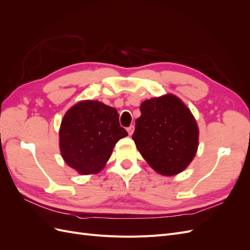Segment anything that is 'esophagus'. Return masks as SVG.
I'll list each match as a JSON object with an SVG mask.
<instances>
[{"mask_svg":"<svg viewBox=\"0 0 250 250\" xmlns=\"http://www.w3.org/2000/svg\"><path fill=\"white\" fill-rule=\"evenodd\" d=\"M127 131H128V134L132 135V133H133V131H134V126L131 125V126L128 127V128H127Z\"/></svg>","mask_w":250,"mask_h":250,"instance_id":"esophagus-1","label":"esophagus"}]
</instances>
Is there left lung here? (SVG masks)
<instances>
[{"mask_svg":"<svg viewBox=\"0 0 250 250\" xmlns=\"http://www.w3.org/2000/svg\"><path fill=\"white\" fill-rule=\"evenodd\" d=\"M132 140L155 172L173 176L186 170L199 145V128L191 110L173 94L145 100Z\"/></svg>","mask_w":250,"mask_h":250,"instance_id":"left-lung-1","label":"left lung"}]
</instances>
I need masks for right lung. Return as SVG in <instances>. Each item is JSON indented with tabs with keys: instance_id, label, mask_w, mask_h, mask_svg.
Here are the masks:
<instances>
[{
	"instance_id": "right-lung-1",
	"label": "right lung",
	"mask_w": 250,
	"mask_h": 250,
	"mask_svg": "<svg viewBox=\"0 0 250 250\" xmlns=\"http://www.w3.org/2000/svg\"><path fill=\"white\" fill-rule=\"evenodd\" d=\"M127 135L116 108L97 100L79 101L62 120L60 153L81 175L97 174L108 162L117 142Z\"/></svg>"
}]
</instances>
